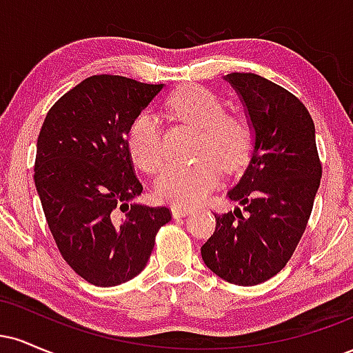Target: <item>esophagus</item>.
<instances>
[{"label": "esophagus", "instance_id": "34e87169", "mask_svg": "<svg viewBox=\"0 0 353 353\" xmlns=\"http://www.w3.org/2000/svg\"><path fill=\"white\" fill-rule=\"evenodd\" d=\"M172 216L174 217H184V216H188V214H190L192 212V208H188V205H179V204H176V205H172Z\"/></svg>", "mask_w": 353, "mask_h": 353}]
</instances>
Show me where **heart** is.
I'll return each instance as SVG.
<instances>
[{"mask_svg":"<svg viewBox=\"0 0 353 353\" xmlns=\"http://www.w3.org/2000/svg\"><path fill=\"white\" fill-rule=\"evenodd\" d=\"M165 106L174 119L199 129L194 149L199 159L169 165L157 181V194L172 204H199L217 188L224 169L239 172L249 164L255 144L254 128L247 117L228 114L224 101L197 84L177 88ZM125 144L134 164L148 174H157L168 161L159 121L149 111L131 121Z\"/></svg>","mask_w":353,"mask_h":353,"instance_id":"1","label":"heart"}]
</instances>
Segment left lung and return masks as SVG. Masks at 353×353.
<instances>
[{
    "mask_svg": "<svg viewBox=\"0 0 353 353\" xmlns=\"http://www.w3.org/2000/svg\"><path fill=\"white\" fill-rule=\"evenodd\" d=\"M225 79L244 101L255 132L242 179L229 190L244 205L216 216V230L201 247L204 264L236 285H257L292 257L309 222L322 177L315 125L299 98L254 72Z\"/></svg>",
    "mask_w": 353,
    "mask_h": 353,
    "instance_id": "1",
    "label": "left lung"
}]
</instances>
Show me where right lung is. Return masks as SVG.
Listing matches in <instances>:
<instances>
[{"label":"right lung","mask_w":353,"mask_h":353,"mask_svg":"<svg viewBox=\"0 0 353 353\" xmlns=\"http://www.w3.org/2000/svg\"><path fill=\"white\" fill-rule=\"evenodd\" d=\"M163 84L96 74L52 104L36 144L34 184L56 245L84 281L114 287L148 264L168 208L128 204L143 192L125 144L131 121Z\"/></svg>","instance_id":"right-lung-1"}]
</instances>
